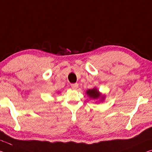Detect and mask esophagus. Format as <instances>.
Returning a JSON list of instances; mask_svg holds the SVG:
<instances>
[{
    "mask_svg": "<svg viewBox=\"0 0 152 152\" xmlns=\"http://www.w3.org/2000/svg\"><path fill=\"white\" fill-rule=\"evenodd\" d=\"M71 86H72V89H74V90H76V89L78 88V84H77V83L72 84Z\"/></svg>",
    "mask_w": 152,
    "mask_h": 152,
    "instance_id": "34e87169",
    "label": "esophagus"
}]
</instances>
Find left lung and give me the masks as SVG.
Listing matches in <instances>:
<instances>
[{
	"instance_id": "left-lung-1",
	"label": "left lung",
	"mask_w": 152,
	"mask_h": 152,
	"mask_svg": "<svg viewBox=\"0 0 152 152\" xmlns=\"http://www.w3.org/2000/svg\"><path fill=\"white\" fill-rule=\"evenodd\" d=\"M86 93L89 97L93 99H100L101 101H103L105 99V96L102 95V93H99V91L96 88H93V89H88V90L86 91Z\"/></svg>"
}]
</instances>
